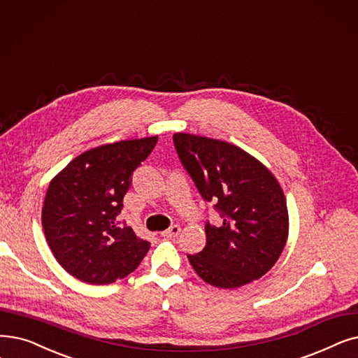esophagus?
Returning <instances> with one entry per match:
<instances>
[{
	"label": "esophagus",
	"mask_w": 358,
	"mask_h": 358,
	"mask_svg": "<svg viewBox=\"0 0 358 358\" xmlns=\"http://www.w3.org/2000/svg\"><path fill=\"white\" fill-rule=\"evenodd\" d=\"M180 232H181V228L178 225H173L162 232V237H177Z\"/></svg>",
	"instance_id": "obj_1"
}]
</instances>
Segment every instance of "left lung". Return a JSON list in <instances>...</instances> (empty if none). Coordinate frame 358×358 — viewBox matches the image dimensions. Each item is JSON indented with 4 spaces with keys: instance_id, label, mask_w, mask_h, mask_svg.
I'll use <instances>...</instances> for the list:
<instances>
[{
    "instance_id": "obj_1",
    "label": "left lung",
    "mask_w": 358,
    "mask_h": 358,
    "mask_svg": "<svg viewBox=\"0 0 358 358\" xmlns=\"http://www.w3.org/2000/svg\"><path fill=\"white\" fill-rule=\"evenodd\" d=\"M178 157L201 197L215 201L222 224H206V245L189 255L196 273L217 288H238L262 278L288 238L287 199L272 171L253 155L217 138L173 136Z\"/></svg>"
}]
</instances>
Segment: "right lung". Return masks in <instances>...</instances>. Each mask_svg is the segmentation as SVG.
<instances>
[{
    "instance_id": "add662e5",
    "label": "right lung",
    "mask_w": 358,
    "mask_h": 358,
    "mask_svg": "<svg viewBox=\"0 0 358 358\" xmlns=\"http://www.w3.org/2000/svg\"><path fill=\"white\" fill-rule=\"evenodd\" d=\"M158 136L101 145L76 157L50 181L42 208L46 243L70 275L92 285L129 276L150 244L115 216L130 187L133 171Z\"/></svg>"
}]
</instances>
